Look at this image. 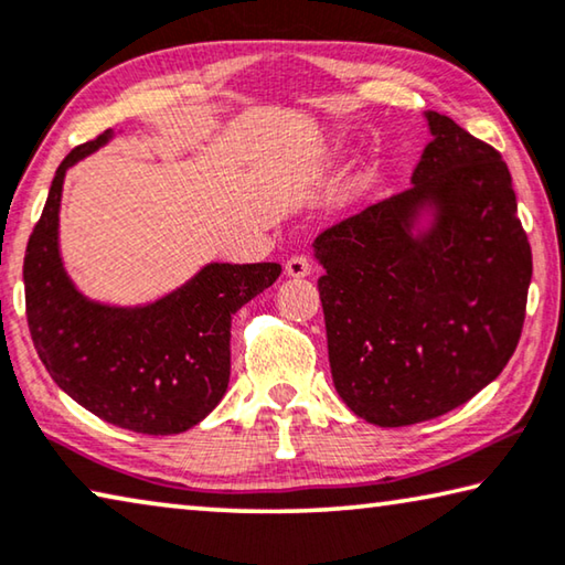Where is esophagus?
Segmentation results:
<instances>
[{"label":"esophagus","mask_w":565,"mask_h":565,"mask_svg":"<svg viewBox=\"0 0 565 565\" xmlns=\"http://www.w3.org/2000/svg\"><path fill=\"white\" fill-rule=\"evenodd\" d=\"M285 273L290 277H308L312 273V263L306 255H292L288 263H285Z\"/></svg>","instance_id":"1"}]
</instances>
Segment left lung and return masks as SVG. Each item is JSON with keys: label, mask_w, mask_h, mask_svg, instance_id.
Instances as JSON below:
<instances>
[{"label": "left lung", "mask_w": 565, "mask_h": 565, "mask_svg": "<svg viewBox=\"0 0 565 565\" xmlns=\"http://www.w3.org/2000/svg\"><path fill=\"white\" fill-rule=\"evenodd\" d=\"M424 116L431 141L412 186L312 242L335 392L376 427L434 419L498 379L533 275L502 156L452 118Z\"/></svg>", "instance_id": "obj_1"}]
</instances>
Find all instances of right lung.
<instances>
[{"instance_id":"add662e5","label":"right lung","mask_w":565,"mask_h":565,"mask_svg":"<svg viewBox=\"0 0 565 565\" xmlns=\"http://www.w3.org/2000/svg\"><path fill=\"white\" fill-rule=\"evenodd\" d=\"M113 131L77 146L52 179L24 253L28 326L52 381L103 422L138 434H181L222 402L230 384L232 316L280 277L277 263H210L149 306L95 302L60 257L65 171Z\"/></svg>"}]
</instances>
